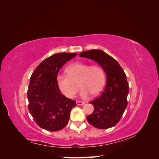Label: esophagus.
<instances>
[{
  "mask_svg": "<svg viewBox=\"0 0 159 159\" xmlns=\"http://www.w3.org/2000/svg\"><path fill=\"white\" fill-rule=\"evenodd\" d=\"M85 103L84 102H81V101H77L76 104L77 105H83Z\"/></svg>",
  "mask_w": 159,
  "mask_h": 159,
  "instance_id": "esophagus-1",
  "label": "esophagus"
}]
</instances>
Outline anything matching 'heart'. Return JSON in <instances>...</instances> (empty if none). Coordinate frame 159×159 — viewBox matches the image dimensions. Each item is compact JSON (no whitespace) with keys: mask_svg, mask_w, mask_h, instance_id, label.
Wrapping results in <instances>:
<instances>
[{"mask_svg":"<svg viewBox=\"0 0 159 159\" xmlns=\"http://www.w3.org/2000/svg\"><path fill=\"white\" fill-rule=\"evenodd\" d=\"M66 75H59L57 77V85L65 96L73 98L82 88L81 96L88 97L98 95L103 90L105 84V74L103 69L98 65L90 66L82 62L71 64L66 69Z\"/></svg>","mask_w":159,"mask_h":159,"instance_id":"obj_1","label":"heart"}]
</instances>
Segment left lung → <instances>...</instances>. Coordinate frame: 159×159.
<instances>
[{
    "label": "left lung",
    "mask_w": 159,
    "mask_h": 159,
    "mask_svg": "<svg viewBox=\"0 0 159 159\" xmlns=\"http://www.w3.org/2000/svg\"><path fill=\"white\" fill-rule=\"evenodd\" d=\"M80 56L97 62L107 76L103 91L89 102L93 105V112L86 118L96 128L112 127L119 121L127 106L129 84L126 75L118 62L102 50L84 51L80 53Z\"/></svg>",
    "instance_id": "8db88e82"
}]
</instances>
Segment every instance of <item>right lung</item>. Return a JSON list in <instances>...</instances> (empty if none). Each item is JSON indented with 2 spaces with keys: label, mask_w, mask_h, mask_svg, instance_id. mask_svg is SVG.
I'll use <instances>...</instances> for the list:
<instances>
[{
  "label": "right lung",
  "mask_w": 159,
  "mask_h": 159,
  "mask_svg": "<svg viewBox=\"0 0 159 159\" xmlns=\"http://www.w3.org/2000/svg\"><path fill=\"white\" fill-rule=\"evenodd\" d=\"M77 55L58 53L43 60L33 72L28 89V109L37 125L49 131H57L68 124L75 101L60 92L57 76L60 68Z\"/></svg>",
  "instance_id": "right-lung-1"
}]
</instances>
